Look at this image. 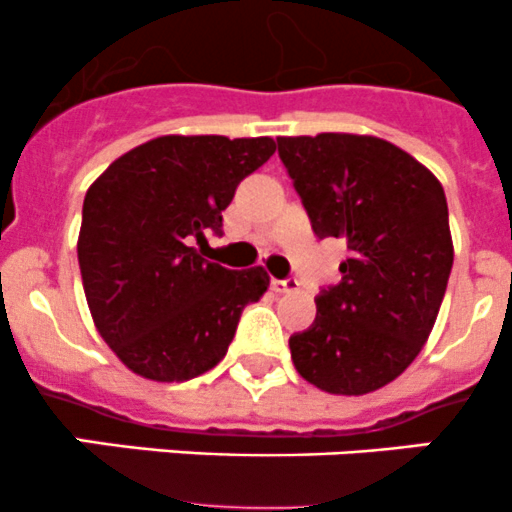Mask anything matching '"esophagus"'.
I'll use <instances>...</instances> for the list:
<instances>
[{
	"label": "esophagus",
	"instance_id": "esophagus-1",
	"mask_svg": "<svg viewBox=\"0 0 512 512\" xmlns=\"http://www.w3.org/2000/svg\"><path fill=\"white\" fill-rule=\"evenodd\" d=\"M270 285L277 294H287V292H297L299 280H297V277H285V280H272Z\"/></svg>",
	"mask_w": 512,
	"mask_h": 512
}]
</instances>
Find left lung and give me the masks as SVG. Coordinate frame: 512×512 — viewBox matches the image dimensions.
Here are the masks:
<instances>
[{"label": "left lung", "instance_id": "obj_1", "mask_svg": "<svg viewBox=\"0 0 512 512\" xmlns=\"http://www.w3.org/2000/svg\"><path fill=\"white\" fill-rule=\"evenodd\" d=\"M314 235L342 237V282L319 289L317 317L289 337L299 374L329 394L394 381L431 334L453 267L441 183L394 143L352 133L277 138Z\"/></svg>", "mask_w": 512, "mask_h": 512}]
</instances>
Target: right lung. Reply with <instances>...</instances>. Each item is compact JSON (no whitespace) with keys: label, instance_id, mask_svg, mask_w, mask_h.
<instances>
[{"label":"right lung","instance_id":"add662e5","mask_svg":"<svg viewBox=\"0 0 512 512\" xmlns=\"http://www.w3.org/2000/svg\"><path fill=\"white\" fill-rule=\"evenodd\" d=\"M272 153V138L163 136L113 160L89 188L79 232L86 302L131 371L188 381L227 354L242 309L270 277L205 260V235H223L237 185Z\"/></svg>","mask_w":512,"mask_h":512}]
</instances>
